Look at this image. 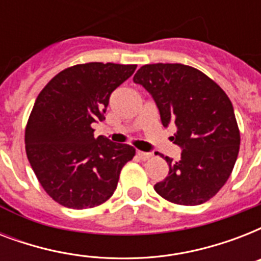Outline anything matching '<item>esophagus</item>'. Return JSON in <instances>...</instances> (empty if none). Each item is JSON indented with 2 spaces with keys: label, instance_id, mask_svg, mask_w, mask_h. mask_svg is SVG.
<instances>
[{
  "label": "esophagus",
  "instance_id": "1",
  "mask_svg": "<svg viewBox=\"0 0 261 261\" xmlns=\"http://www.w3.org/2000/svg\"><path fill=\"white\" fill-rule=\"evenodd\" d=\"M137 155H138L139 160H142V161H146V160L151 159V153H146V151H137Z\"/></svg>",
  "mask_w": 261,
  "mask_h": 261
}]
</instances>
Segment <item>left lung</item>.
Masks as SVG:
<instances>
[{"label":"left lung","instance_id":"left-lung-1","mask_svg":"<svg viewBox=\"0 0 261 261\" xmlns=\"http://www.w3.org/2000/svg\"><path fill=\"white\" fill-rule=\"evenodd\" d=\"M134 83L153 96L164 126L176 124L171 139L182 149L178 161L165 157L169 173L155 184V192L181 206L210 200L239 155L241 139L230 98L204 73L181 63L145 65Z\"/></svg>","mask_w":261,"mask_h":261}]
</instances>
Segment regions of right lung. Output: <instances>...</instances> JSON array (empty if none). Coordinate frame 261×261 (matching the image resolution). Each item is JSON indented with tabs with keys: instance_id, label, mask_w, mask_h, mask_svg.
<instances>
[{
	"instance_id": "add662e5",
	"label": "right lung",
	"mask_w": 261,
	"mask_h": 261,
	"mask_svg": "<svg viewBox=\"0 0 261 261\" xmlns=\"http://www.w3.org/2000/svg\"><path fill=\"white\" fill-rule=\"evenodd\" d=\"M137 65L89 62L50 80L31 111L25 151L40 186L57 203L74 210L100 206L112 196L122 168L135 155L127 143L98 135L111 93Z\"/></svg>"
}]
</instances>
